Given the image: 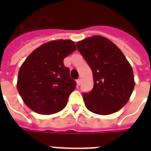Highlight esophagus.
I'll list each match as a JSON object with an SVG mask.
<instances>
[{"label": "esophagus", "instance_id": "1", "mask_svg": "<svg viewBox=\"0 0 151 151\" xmlns=\"http://www.w3.org/2000/svg\"><path fill=\"white\" fill-rule=\"evenodd\" d=\"M81 83V79H78V80H77V84H78V85H80Z\"/></svg>", "mask_w": 151, "mask_h": 151}]
</instances>
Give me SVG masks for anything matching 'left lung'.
Segmentation results:
<instances>
[{
	"mask_svg": "<svg viewBox=\"0 0 151 151\" xmlns=\"http://www.w3.org/2000/svg\"><path fill=\"white\" fill-rule=\"evenodd\" d=\"M78 51L92 71L94 86L83 94L91 112L111 114L122 109L135 86L133 71L122 52L102 36H92L77 43Z\"/></svg>",
	"mask_w": 151,
	"mask_h": 151,
	"instance_id": "obj_1",
	"label": "left lung"
}]
</instances>
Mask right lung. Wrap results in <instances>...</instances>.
Segmentation results:
<instances>
[{"instance_id": "obj_1", "label": "right lung", "mask_w": 151, "mask_h": 151, "mask_svg": "<svg viewBox=\"0 0 151 151\" xmlns=\"http://www.w3.org/2000/svg\"><path fill=\"white\" fill-rule=\"evenodd\" d=\"M76 50L70 40L51 41L32 52L19 71L17 88L26 105L40 114H52L66 106L76 88L63 59Z\"/></svg>"}]
</instances>
